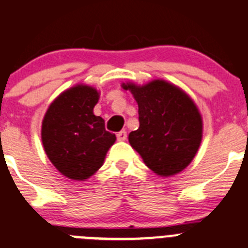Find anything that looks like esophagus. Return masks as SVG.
<instances>
[{
    "instance_id": "esophagus-1",
    "label": "esophagus",
    "mask_w": 248,
    "mask_h": 248,
    "mask_svg": "<svg viewBox=\"0 0 248 248\" xmlns=\"http://www.w3.org/2000/svg\"><path fill=\"white\" fill-rule=\"evenodd\" d=\"M116 137H117V140H120V142H122V140H127V132L124 131H120L119 133H117L116 135Z\"/></svg>"
}]
</instances>
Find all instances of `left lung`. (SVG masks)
<instances>
[{
  "instance_id": "8db88e82",
  "label": "left lung",
  "mask_w": 248,
  "mask_h": 248,
  "mask_svg": "<svg viewBox=\"0 0 248 248\" xmlns=\"http://www.w3.org/2000/svg\"><path fill=\"white\" fill-rule=\"evenodd\" d=\"M138 104L140 128L128 140L145 165L161 176L184 170L202 140V117L197 106L181 89L165 80L143 87L124 84Z\"/></svg>"
}]
</instances>
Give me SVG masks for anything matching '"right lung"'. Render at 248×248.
<instances>
[{"label": "right lung", "instance_id": "add662e5", "mask_svg": "<svg viewBox=\"0 0 248 248\" xmlns=\"http://www.w3.org/2000/svg\"><path fill=\"white\" fill-rule=\"evenodd\" d=\"M98 99L94 88L77 85L62 93L44 117L41 138L46 154L69 179L92 176L116 140L105 129V121L93 112Z\"/></svg>", "mask_w": 248, "mask_h": 248}]
</instances>
